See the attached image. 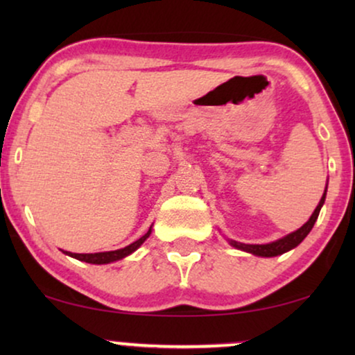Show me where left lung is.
I'll use <instances>...</instances> for the list:
<instances>
[{
    "label": "left lung",
    "mask_w": 355,
    "mask_h": 355,
    "mask_svg": "<svg viewBox=\"0 0 355 355\" xmlns=\"http://www.w3.org/2000/svg\"><path fill=\"white\" fill-rule=\"evenodd\" d=\"M324 198H327V189H324L322 200H320L317 208H315L312 216L309 218V221L305 223L302 227H299L297 231H294V232H291V234L284 236L283 239L270 242V244H242V242H237V241H230V244L232 247H236V249L249 252V254H254V255H259V257H276V255L284 254V252H288L291 249H294V247H297L300 242H302L305 237H307L309 232L312 231L315 221H317V218H318V213H320V210H322V207L324 203Z\"/></svg>",
    "instance_id": "8db88e82"
}]
</instances>
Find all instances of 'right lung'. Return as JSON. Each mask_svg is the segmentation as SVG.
Returning a JSON list of instances; mask_svg holds the SVG:
<instances>
[{
  "mask_svg": "<svg viewBox=\"0 0 355 355\" xmlns=\"http://www.w3.org/2000/svg\"><path fill=\"white\" fill-rule=\"evenodd\" d=\"M152 234V227L147 231V234H144L140 239H137L132 244H129L124 249H118V250H111V252H98V254H72V252H64L66 255L72 257V259H77L80 261H85V263H95V265H103V263H111V261L121 260L124 257H128L132 254L134 250H137L140 245L147 241V237Z\"/></svg>",
  "mask_w": 355,
  "mask_h": 355,
  "instance_id": "right-lung-1",
  "label": "right lung"
}]
</instances>
